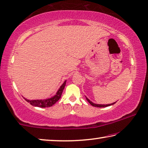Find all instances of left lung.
I'll return each instance as SVG.
<instances>
[{"label": "left lung", "mask_w": 148, "mask_h": 148, "mask_svg": "<svg viewBox=\"0 0 148 148\" xmlns=\"http://www.w3.org/2000/svg\"><path fill=\"white\" fill-rule=\"evenodd\" d=\"M86 99L87 100V101H88V103H89L90 104H91L92 106H95V107H100V108H102V107H106V106H110V105H112V104L116 103V102H115V103H112V104H97L93 103L92 102L90 101V100L88 99V98H87V97H86Z\"/></svg>", "instance_id": "obj_1"}]
</instances>
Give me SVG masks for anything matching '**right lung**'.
<instances>
[{"mask_svg":"<svg viewBox=\"0 0 148 148\" xmlns=\"http://www.w3.org/2000/svg\"><path fill=\"white\" fill-rule=\"evenodd\" d=\"M65 84H66V81H65L64 83L62 84V85L61 86L58 90V92H56V95H54L53 97H52L49 99H44V100H28L25 99L26 101L29 103L31 105L38 106V107L40 108H45V107H50V106H53L57 101H59V99L61 98V95H62L63 90L64 89Z\"/></svg>","mask_w":148,"mask_h":148,"instance_id":"obj_1","label":"right lung"}]
</instances>
